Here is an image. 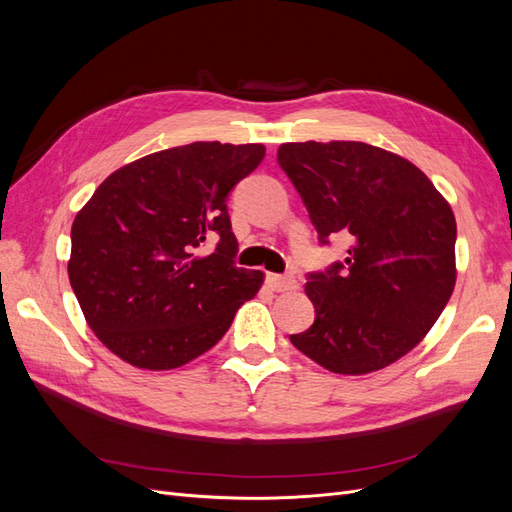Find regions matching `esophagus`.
<instances>
[{
	"instance_id": "34e87169",
	"label": "esophagus",
	"mask_w": 512,
	"mask_h": 512,
	"mask_svg": "<svg viewBox=\"0 0 512 512\" xmlns=\"http://www.w3.org/2000/svg\"><path fill=\"white\" fill-rule=\"evenodd\" d=\"M267 286L275 292H286L297 288V280L292 275H275V273H267Z\"/></svg>"
}]
</instances>
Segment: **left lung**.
<instances>
[{"label": "left lung", "instance_id": "8db88e82", "mask_svg": "<svg viewBox=\"0 0 512 512\" xmlns=\"http://www.w3.org/2000/svg\"><path fill=\"white\" fill-rule=\"evenodd\" d=\"M277 164L297 188L320 245L348 258L307 273L316 320L292 346L333 374L361 376L408 354L455 288V215L423 170L356 141L286 143Z\"/></svg>", "mask_w": 512, "mask_h": 512}]
</instances>
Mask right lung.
I'll list each match as a JSON object with an SVG mask.
<instances>
[{"instance_id": "obj_1", "label": "right lung", "mask_w": 512, "mask_h": 512, "mask_svg": "<svg viewBox=\"0 0 512 512\" xmlns=\"http://www.w3.org/2000/svg\"><path fill=\"white\" fill-rule=\"evenodd\" d=\"M262 145L190 143L106 177L72 224L68 275L100 342L141 369H175L220 342L262 273L235 265L228 194Z\"/></svg>"}]
</instances>
